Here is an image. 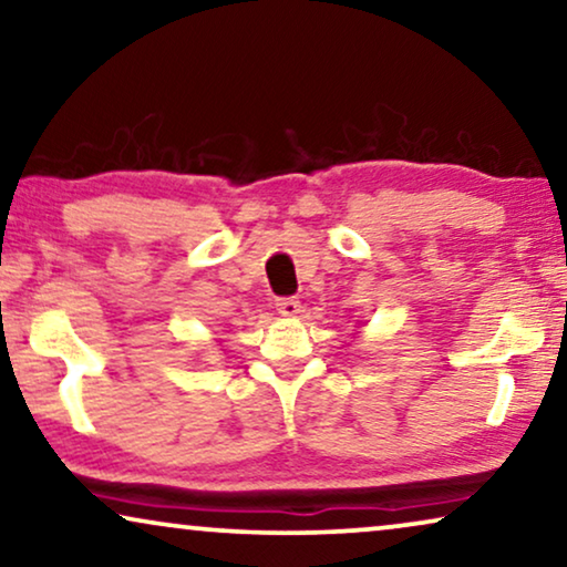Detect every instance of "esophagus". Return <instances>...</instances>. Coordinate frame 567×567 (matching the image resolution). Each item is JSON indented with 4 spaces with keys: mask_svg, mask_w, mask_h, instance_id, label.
I'll return each instance as SVG.
<instances>
[{
    "mask_svg": "<svg viewBox=\"0 0 567 567\" xmlns=\"http://www.w3.org/2000/svg\"><path fill=\"white\" fill-rule=\"evenodd\" d=\"M276 309H278V315H284V317H297L301 312V305H299V299L284 297L276 301Z\"/></svg>",
    "mask_w": 567,
    "mask_h": 567,
    "instance_id": "34e87169",
    "label": "esophagus"
}]
</instances>
